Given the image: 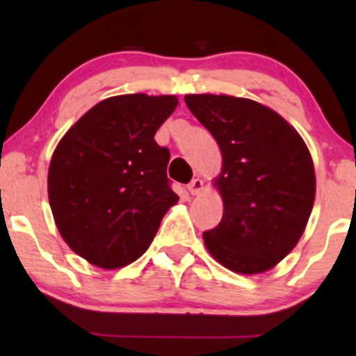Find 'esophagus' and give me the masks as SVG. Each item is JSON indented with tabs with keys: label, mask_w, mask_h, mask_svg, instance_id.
I'll list each match as a JSON object with an SVG mask.
<instances>
[{
	"label": "esophagus",
	"mask_w": 356,
	"mask_h": 356,
	"mask_svg": "<svg viewBox=\"0 0 356 356\" xmlns=\"http://www.w3.org/2000/svg\"><path fill=\"white\" fill-rule=\"evenodd\" d=\"M188 191L191 193L193 196H195V195H200V193L203 191V181H201L200 177L193 179V181L189 182V184H188Z\"/></svg>",
	"instance_id": "esophagus-1"
}]
</instances>
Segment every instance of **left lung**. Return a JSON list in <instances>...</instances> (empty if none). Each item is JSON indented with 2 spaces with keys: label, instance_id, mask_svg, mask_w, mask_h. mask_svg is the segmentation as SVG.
Returning a JSON list of instances; mask_svg holds the SVG:
<instances>
[{
  "label": "left lung",
  "instance_id": "left-lung-1",
  "mask_svg": "<svg viewBox=\"0 0 356 356\" xmlns=\"http://www.w3.org/2000/svg\"><path fill=\"white\" fill-rule=\"evenodd\" d=\"M184 102L222 153L213 186L224 215L203 232L208 253L236 274L270 270L298 245L314 208L315 168L303 138L253 99L186 95Z\"/></svg>",
  "mask_w": 356,
  "mask_h": 356
}]
</instances>
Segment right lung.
<instances>
[{"label": "right lung", "mask_w": 356, "mask_h": 356, "mask_svg": "<svg viewBox=\"0 0 356 356\" xmlns=\"http://www.w3.org/2000/svg\"><path fill=\"white\" fill-rule=\"evenodd\" d=\"M177 96L145 92L103 99L60 139L48 198L72 251L105 270L138 260L179 196L168 186L170 153L156 145Z\"/></svg>", "instance_id": "obj_1"}]
</instances>
